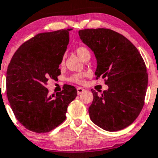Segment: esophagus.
<instances>
[{
  "label": "esophagus",
  "instance_id": "1",
  "mask_svg": "<svg viewBox=\"0 0 158 158\" xmlns=\"http://www.w3.org/2000/svg\"><path fill=\"white\" fill-rule=\"evenodd\" d=\"M76 90H77V94H81L83 93L85 91V89L84 88H81V87H78L77 88H76Z\"/></svg>",
  "mask_w": 158,
  "mask_h": 158
}]
</instances>
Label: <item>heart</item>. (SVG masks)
<instances>
[{"label": "heart", "instance_id": "obj_1", "mask_svg": "<svg viewBox=\"0 0 158 158\" xmlns=\"http://www.w3.org/2000/svg\"><path fill=\"white\" fill-rule=\"evenodd\" d=\"M76 53L78 55V57L82 60H85L86 58H90V56H91L89 50L85 46H78L76 48ZM64 57H63L60 60V66H64ZM85 76V73H73L69 76L67 80L70 82L76 83V84H82L84 82Z\"/></svg>", "mask_w": 158, "mask_h": 158}]
</instances>
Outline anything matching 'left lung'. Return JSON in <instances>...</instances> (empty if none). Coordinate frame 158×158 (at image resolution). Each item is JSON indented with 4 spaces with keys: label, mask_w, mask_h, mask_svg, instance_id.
<instances>
[{
    "label": "left lung",
    "mask_w": 158,
    "mask_h": 158,
    "mask_svg": "<svg viewBox=\"0 0 158 158\" xmlns=\"http://www.w3.org/2000/svg\"><path fill=\"white\" fill-rule=\"evenodd\" d=\"M79 34L96 56V79L102 76L109 87L101 94L91 89V120L107 131L128 127L145 103L148 73L143 57L129 40L110 29H83Z\"/></svg>",
    "instance_id": "8db88e82"
}]
</instances>
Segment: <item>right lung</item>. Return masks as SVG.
Wrapping results in <instances>:
<instances>
[{
  "label": "right lung",
  "mask_w": 158,
  "mask_h": 158,
  "mask_svg": "<svg viewBox=\"0 0 158 158\" xmlns=\"http://www.w3.org/2000/svg\"><path fill=\"white\" fill-rule=\"evenodd\" d=\"M72 28L38 34L17 49L6 71V94L13 113L22 125L35 133H48L66 119L67 107L77 96L73 86L50 96L49 79L60 75L58 68Z\"/></svg>",
  "instance_id": "add662e5"
}]
</instances>
